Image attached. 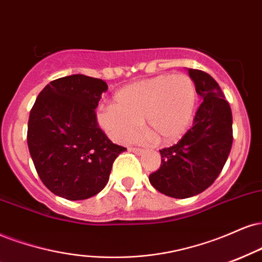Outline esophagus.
<instances>
[{
    "label": "esophagus",
    "instance_id": "esophagus-1",
    "mask_svg": "<svg viewBox=\"0 0 262 262\" xmlns=\"http://www.w3.org/2000/svg\"><path fill=\"white\" fill-rule=\"evenodd\" d=\"M129 151H132V152L137 154V155H141V154L144 152L143 149H139V147H129Z\"/></svg>",
    "mask_w": 262,
    "mask_h": 262
}]
</instances>
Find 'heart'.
<instances>
[{"mask_svg": "<svg viewBox=\"0 0 262 262\" xmlns=\"http://www.w3.org/2000/svg\"><path fill=\"white\" fill-rule=\"evenodd\" d=\"M196 89L185 74H161L128 84L115 93L112 105L96 112L99 127L117 143L137 137L140 123L156 143L181 138L194 116Z\"/></svg>", "mask_w": 262, "mask_h": 262, "instance_id": "obj_1", "label": "heart"}]
</instances>
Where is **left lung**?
I'll use <instances>...</instances> for the list:
<instances>
[{
  "mask_svg": "<svg viewBox=\"0 0 262 262\" xmlns=\"http://www.w3.org/2000/svg\"><path fill=\"white\" fill-rule=\"evenodd\" d=\"M189 75L203 97L193 127L177 144L160 150L161 166L149 176L156 190L176 199L209 188L221 173L233 143L232 111L220 85L199 69H189Z\"/></svg>",
  "mask_w": 262,
  "mask_h": 262,
  "instance_id": "8db88e82",
  "label": "left lung"
}]
</instances>
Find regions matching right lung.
I'll return each instance as SVG.
<instances>
[{"label":"right lung","instance_id":"1","mask_svg":"<svg viewBox=\"0 0 262 262\" xmlns=\"http://www.w3.org/2000/svg\"><path fill=\"white\" fill-rule=\"evenodd\" d=\"M108 89L103 80L73 74L47 84L28 122V147L41 182L67 200L89 199L107 184L112 163L127 149L113 144L96 122Z\"/></svg>","mask_w":262,"mask_h":262}]
</instances>
